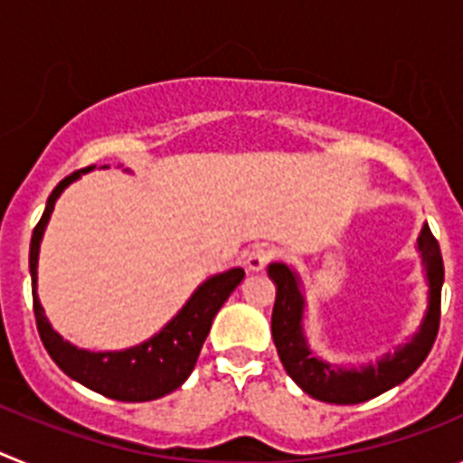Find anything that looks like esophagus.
Wrapping results in <instances>:
<instances>
[{
  "mask_svg": "<svg viewBox=\"0 0 463 463\" xmlns=\"http://www.w3.org/2000/svg\"><path fill=\"white\" fill-rule=\"evenodd\" d=\"M273 257H276V250H273V248H269V245H255V248L248 252V257H245V264H248L250 271H261Z\"/></svg>",
  "mask_w": 463,
  "mask_h": 463,
  "instance_id": "34e87169",
  "label": "esophagus"
}]
</instances>
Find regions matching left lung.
Here are the masks:
<instances>
[{"label": "left lung", "instance_id": "left-lung-1", "mask_svg": "<svg viewBox=\"0 0 463 463\" xmlns=\"http://www.w3.org/2000/svg\"><path fill=\"white\" fill-rule=\"evenodd\" d=\"M417 250L422 255L429 282V306L422 325L411 343L399 345L394 353H384L375 364L364 366L329 364L310 350L304 334L306 298L301 292V280L288 264L276 261L269 267V278L276 282V304L271 315L273 343L288 375L306 394L326 403L353 406L392 390L420 369L439 336L440 289L445 278L440 245L433 239L429 224H424L417 236Z\"/></svg>", "mask_w": 463, "mask_h": 463}]
</instances>
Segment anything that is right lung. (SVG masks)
I'll return each instance as SVG.
<instances>
[{
  "label": "right lung",
  "instance_id": "add662e5",
  "mask_svg": "<svg viewBox=\"0 0 463 463\" xmlns=\"http://www.w3.org/2000/svg\"><path fill=\"white\" fill-rule=\"evenodd\" d=\"M92 169L94 166H88L83 171ZM79 178L80 171H73L64 181H60V185L48 196L46 211H43L39 224L34 227V234H32L30 273L36 329H39L41 341H43V347L48 350L52 362L76 383L85 384L92 392H99L109 399L127 401V403L159 399V396L178 390L190 378L196 357L202 353L203 341L211 331L213 317L222 308L229 294L239 288L245 271L243 269H229V271L203 280L194 289V294L187 298V304L178 310L174 320L166 322L159 334H155L148 341L138 343V345L116 350V353H90V350L71 345L52 329L51 322L43 315L39 294H36V264H39L41 239H43L57 196L62 194L64 187H69Z\"/></svg>",
  "mask_w": 463,
  "mask_h": 463
}]
</instances>
